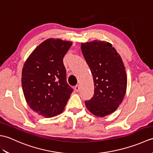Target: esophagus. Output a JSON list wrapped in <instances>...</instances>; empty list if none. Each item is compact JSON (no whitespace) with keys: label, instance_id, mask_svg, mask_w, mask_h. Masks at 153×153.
<instances>
[{"label":"esophagus","instance_id":"esophagus-1","mask_svg":"<svg viewBox=\"0 0 153 153\" xmlns=\"http://www.w3.org/2000/svg\"><path fill=\"white\" fill-rule=\"evenodd\" d=\"M79 90H80V87L79 85H77L76 87H75V91L78 92Z\"/></svg>","mask_w":153,"mask_h":153}]
</instances>
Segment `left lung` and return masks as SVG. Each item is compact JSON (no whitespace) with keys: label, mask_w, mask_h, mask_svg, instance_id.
<instances>
[{"label":"left lung","mask_w":153,"mask_h":153,"mask_svg":"<svg viewBox=\"0 0 153 153\" xmlns=\"http://www.w3.org/2000/svg\"><path fill=\"white\" fill-rule=\"evenodd\" d=\"M81 48L95 87L93 97L85 104L93 114L105 116L115 111L125 96L127 76L124 65L115 48L107 42H88L82 43Z\"/></svg>","instance_id":"8db88e82"}]
</instances>
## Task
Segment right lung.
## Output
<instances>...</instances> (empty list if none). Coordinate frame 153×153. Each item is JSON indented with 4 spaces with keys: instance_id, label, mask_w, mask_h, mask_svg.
<instances>
[{
    "instance_id": "1",
    "label": "right lung",
    "mask_w": 153,
    "mask_h": 153,
    "mask_svg": "<svg viewBox=\"0 0 153 153\" xmlns=\"http://www.w3.org/2000/svg\"><path fill=\"white\" fill-rule=\"evenodd\" d=\"M71 45L70 41L48 39L33 51L23 68L22 85L27 105L45 118L60 114L73 92L63 63Z\"/></svg>"
}]
</instances>
